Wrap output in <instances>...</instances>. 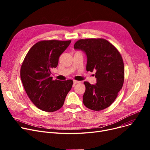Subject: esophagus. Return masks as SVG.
<instances>
[{"label": "esophagus", "mask_w": 150, "mask_h": 150, "mask_svg": "<svg viewBox=\"0 0 150 150\" xmlns=\"http://www.w3.org/2000/svg\"><path fill=\"white\" fill-rule=\"evenodd\" d=\"M80 83V81H76V80H74V84H77V83Z\"/></svg>", "instance_id": "1"}]
</instances>
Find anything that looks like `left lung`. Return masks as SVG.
I'll return each instance as SVG.
<instances>
[{
    "label": "left lung",
    "mask_w": 150,
    "mask_h": 150,
    "mask_svg": "<svg viewBox=\"0 0 150 150\" xmlns=\"http://www.w3.org/2000/svg\"><path fill=\"white\" fill-rule=\"evenodd\" d=\"M74 49L83 51L87 56L86 70L96 71V84L84 82V106L93 111L107 108L117 98L124 82L120 53L111 43L101 38L80 39L75 43Z\"/></svg>",
    "instance_id": "8db88e82"
}]
</instances>
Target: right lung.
Masks as SVG:
<instances>
[{
	"mask_svg": "<svg viewBox=\"0 0 150 150\" xmlns=\"http://www.w3.org/2000/svg\"><path fill=\"white\" fill-rule=\"evenodd\" d=\"M71 41L44 40L28 52L21 68V78L30 100L39 109L54 112L64 104L73 81L53 80L51 70L58 64L60 55Z\"/></svg>",
	"mask_w": 150,
	"mask_h": 150,
	"instance_id": "obj_1",
	"label": "right lung"
}]
</instances>
